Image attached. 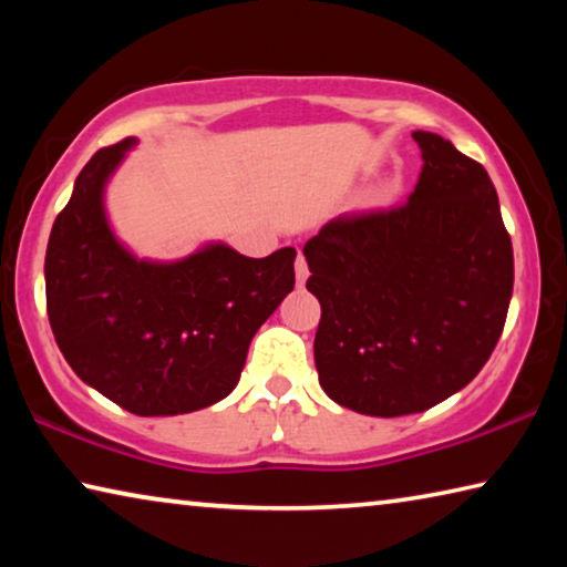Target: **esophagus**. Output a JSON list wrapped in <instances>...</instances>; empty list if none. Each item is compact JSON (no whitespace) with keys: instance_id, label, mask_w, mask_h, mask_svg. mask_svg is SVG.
I'll return each mask as SVG.
<instances>
[{"instance_id":"34e87169","label":"esophagus","mask_w":567,"mask_h":567,"mask_svg":"<svg viewBox=\"0 0 567 567\" xmlns=\"http://www.w3.org/2000/svg\"><path fill=\"white\" fill-rule=\"evenodd\" d=\"M307 275H310V267H307L305 255L300 252V255H297V260H295V277H297V285H305Z\"/></svg>"}]
</instances>
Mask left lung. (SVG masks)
I'll list each match as a JSON object with an SVG mask.
<instances>
[{
	"instance_id": "obj_1",
	"label": "left lung",
	"mask_w": 567,
	"mask_h": 567,
	"mask_svg": "<svg viewBox=\"0 0 567 567\" xmlns=\"http://www.w3.org/2000/svg\"><path fill=\"white\" fill-rule=\"evenodd\" d=\"M422 169L408 203L330 219L305 243L320 300V385L372 417L412 415L455 395L501 340L513 243L480 162L412 132Z\"/></svg>"
}]
</instances>
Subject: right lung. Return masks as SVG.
I'll return each instance as SVG.
<instances>
[{"instance_id":"1","label":"right lung","mask_w":567,"mask_h":567,"mask_svg":"<svg viewBox=\"0 0 567 567\" xmlns=\"http://www.w3.org/2000/svg\"><path fill=\"white\" fill-rule=\"evenodd\" d=\"M134 137L102 147L47 245V315L64 360L142 417L203 410L235 390L260 324L295 287V247L255 260L213 245L187 260H134L107 225L104 182Z\"/></svg>"}]
</instances>
